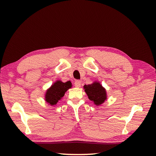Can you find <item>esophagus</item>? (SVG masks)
I'll list each match as a JSON object with an SVG mask.
<instances>
[{"instance_id":"obj_1","label":"esophagus","mask_w":156,"mask_h":156,"mask_svg":"<svg viewBox=\"0 0 156 156\" xmlns=\"http://www.w3.org/2000/svg\"><path fill=\"white\" fill-rule=\"evenodd\" d=\"M74 85H75V87H80L81 86V81L76 80L74 83Z\"/></svg>"}]
</instances>
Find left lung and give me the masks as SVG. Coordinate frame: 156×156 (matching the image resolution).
<instances>
[{
	"label": "left lung",
	"mask_w": 156,
	"mask_h": 156,
	"mask_svg": "<svg viewBox=\"0 0 156 156\" xmlns=\"http://www.w3.org/2000/svg\"><path fill=\"white\" fill-rule=\"evenodd\" d=\"M83 88L89 99L96 106L103 104L107 99V94L105 89L99 82L94 81L91 84H84Z\"/></svg>",
	"instance_id": "1"
}]
</instances>
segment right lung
Returning a JSON list of instances; mask_svg holds the SVG:
<instances>
[{"label": "right lung", "mask_w": 156, "mask_h": 156, "mask_svg": "<svg viewBox=\"0 0 156 156\" xmlns=\"http://www.w3.org/2000/svg\"><path fill=\"white\" fill-rule=\"evenodd\" d=\"M72 84L70 81L63 83L61 80H56L47 89L44 95V100L51 106H55L58 102L62 99L65 92L72 88Z\"/></svg>", "instance_id": "right-lung-1"}]
</instances>
